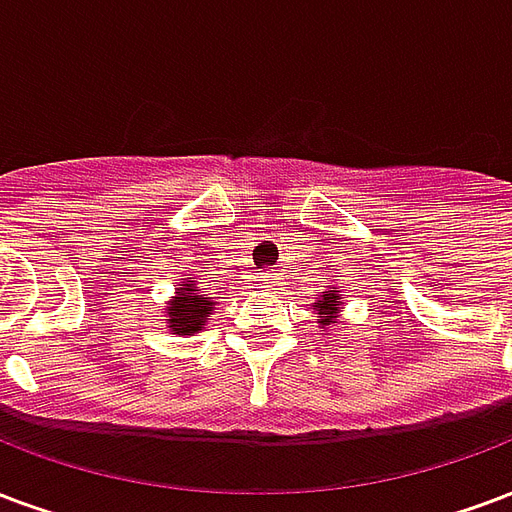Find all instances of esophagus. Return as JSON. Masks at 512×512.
Masks as SVG:
<instances>
[{
    "label": "esophagus",
    "mask_w": 512,
    "mask_h": 512,
    "mask_svg": "<svg viewBox=\"0 0 512 512\" xmlns=\"http://www.w3.org/2000/svg\"><path fill=\"white\" fill-rule=\"evenodd\" d=\"M260 282H263V285H268V276H260Z\"/></svg>",
    "instance_id": "34e87169"
}]
</instances>
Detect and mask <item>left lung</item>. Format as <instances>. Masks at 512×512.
<instances>
[{"label":"left lung","instance_id":"1","mask_svg":"<svg viewBox=\"0 0 512 512\" xmlns=\"http://www.w3.org/2000/svg\"><path fill=\"white\" fill-rule=\"evenodd\" d=\"M339 306H342V301H339V290H336V287H331V290L323 295V301H317V314H323V320H320V323L331 325L333 314H336V309H339Z\"/></svg>","mask_w":512,"mask_h":512}]
</instances>
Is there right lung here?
<instances>
[{
    "label": "right lung",
    "instance_id": "obj_1",
    "mask_svg": "<svg viewBox=\"0 0 512 512\" xmlns=\"http://www.w3.org/2000/svg\"><path fill=\"white\" fill-rule=\"evenodd\" d=\"M211 309H214V304H211L208 298L195 293V287L192 285H184L168 309V328L170 331L189 336V333H195L203 328Z\"/></svg>",
    "mask_w": 512,
    "mask_h": 512
}]
</instances>
